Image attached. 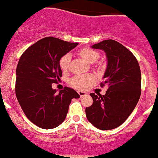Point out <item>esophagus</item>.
I'll return each mask as SVG.
<instances>
[{
    "label": "esophagus",
    "instance_id": "obj_1",
    "mask_svg": "<svg viewBox=\"0 0 158 158\" xmlns=\"http://www.w3.org/2000/svg\"><path fill=\"white\" fill-rule=\"evenodd\" d=\"M78 93H79V95L80 96V97H83V96H85L86 95V92H81V91H79V92H78Z\"/></svg>",
    "mask_w": 158,
    "mask_h": 158
}]
</instances>
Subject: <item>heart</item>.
<instances>
[{
    "label": "heart",
    "instance_id": "obj_1",
    "mask_svg": "<svg viewBox=\"0 0 158 158\" xmlns=\"http://www.w3.org/2000/svg\"><path fill=\"white\" fill-rule=\"evenodd\" d=\"M79 54L88 62H94L99 58V52L89 48H83L79 50ZM70 62V55L65 54L59 60V66L62 71H66L69 69ZM95 81V77L92 75H77L70 79V85L80 90L88 88L90 84Z\"/></svg>",
    "mask_w": 158,
    "mask_h": 158
}]
</instances>
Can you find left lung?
Segmentation results:
<instances>
[{"label": "left lung", "mask_w": 158, "mask_h": 158, "mask_svg": "<svg viewBox=\"0 0 158 158\" xmlns=\"http://www.w3.org/2000/svg\"><path fill=\"white\" fill-rule=\"evenodd\" d=\"M104 50L108 64L101 87L106 94L91 93L93 103L85 110L87 118L100 130H111L123 123L134 110L141 94V74L137 59L130 50L114 40L92 46Z\"/></svg>", "instance_id": "8db88e82"}]
</instances>
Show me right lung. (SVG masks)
<instances>
[{
    "instance_id": "obj_1",
    "label": "right lung",
    "mask_w": 158,
    "mask_h": 158,
    "mask_svg": "<svg viewBox=\"0 0 158 158\" xmlns=\"http://www.w3.org/2000/svg\"><path fill=\"white\" fill-rule=\"evenodd\" d=\"M78 44L45 37L30 46L19 59L17 99L27 118L39 127H57L66 118L71 99L80 97L68 87L59 93L52 88V83H57L62 75L59 60Z\"/></svg>"
}]
</instances>
